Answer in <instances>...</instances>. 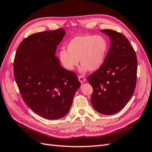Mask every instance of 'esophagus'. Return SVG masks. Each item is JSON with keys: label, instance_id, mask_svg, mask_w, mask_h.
<instances>
[{"label": "esophagus", "instance_id": "34e87169", "mask_svg": "<svg viewBox=\"0 0 152 152\" xmlns=\"http://www.w3.org/2000/svg\"><path fill=\"white\" fill-rule=\"evenodd\" d=\"M78 79H79V81L80 82V83H84V82H86V78L82 75H79V77H78Z\"/></svg>", "mask_w": 152, "mask_h": 152}]
</instances>
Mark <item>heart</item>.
<instances>
[{"label":"heart","instance_id":"1","mask_svg":"<svg viewBox=\"0 0 152 152\" xmlns=\"http://www.w3.org/2000/svg\"><path fill=\"white\" fill-rule=\"evenodd\" d=\"M108 47L107 41L102 36H77L67 44V50H61L59 58L64 67L68 70H73L80 59L82 72L88 70L95 72L103 64Z\"/></svg>","mask_w":152,"mask_h":152}]
</instances>
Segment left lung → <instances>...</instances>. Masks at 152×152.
<instances>
[{
  "mask_svg": "<svg viewBox=\"0 0 152 152\" xmlns=\"http://www.w3.org/2000/svg\"><path fill=\"white\" fill-rule=\"evenodd\" d=\"M109 36L110 47L104 63L87 77L93 87L91 102L98 112L112 115L129 102L136 85L137 61L135 50L121 33L101 30Z\"/></svg>",
  "mask_w": 152,
  "mask_h": 152,
  "instance_id": "left-lung-1",
  "label": "left lung"
}]
</instances>
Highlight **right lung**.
Masks as SVG:
<instances>
[{"label":"right lung","instance_id":"obj_1","mask_svg":"<svg viewBox=\"0 0 152 152\" xmlns=\"http://www.w3.org/2000/svg\"><path fill=\"white\" fill-rule=\"evenodd\" d=\"M66 34L63 28L29 35L18 46L14 75L21 97L39 116L49 120L69 112L80 86L75 73L63 68L55 56Z\"/></svg>","mask_w":152,"mask_h":152}]
</instances>
